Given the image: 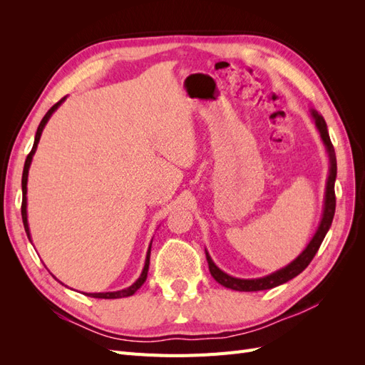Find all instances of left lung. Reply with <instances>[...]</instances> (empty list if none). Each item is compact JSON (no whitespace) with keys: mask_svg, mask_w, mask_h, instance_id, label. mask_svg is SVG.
Wrapping results in <instances>:
<instances>
[{"mask_svg":"<svg viewBox=\"0 0 365 365\" xmlns=\"http://www.w3.org/2000/svg\"><path fill=\"white\" fill-rule=\"evenodd\" d=\"M311 115L315 121V126L319 132V137H322L326 150L329 153V161H330V169H329V176H327V182H326V196H324V208H323V217L322 222L318 225L317 233L314 235L312 240L309 242L304 251L298 256L295 260H292L288 267H284L279 271H275L269 275H264V277L260 279H237V277H231V275L225 274L224 271H220L215 262L210 257V254L205 251L207 262H208V269L210 274L213 275V279L220 283L225 288L235 289V291H244V292H254V291H264V289H271L275 288V286L283 284L286 282H289L291 279L297 277L298 274L304 271L307 268V264L312 262L315 257V254L322 245V242L324 240L327 231L332 225L334 215H335V180H336V158H335V150L332 146V141H330L329 132H327V125L323 118V115H319L315 109H311Z\"/></svg>","mask_w":365,"mask_h":365,"instance_id":"left-lung-1","label":"left lung"}]
</instances>
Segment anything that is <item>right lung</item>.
Instances as JSON below:
<instances>
[{
	"label": "right lung",
	"instance_id": "1",
	"mask_svg": "<svg viewBox=\"0 0 365 365\" xmlns=\"http://www.w3.org/2000/svg\"><path fill=\"white\" fill-rule=\"evenodd\" d=\"M65 98H67V97H62L61 101H59L56 105H53V106L48 109V113H47L46 115H43V118L41 120V123H39L38 130H36V135H35V143H33V148H31L30 153L27 155V160H26V163H24L23 181H21V184H23V204H21V215H23L24 228H26V233H27V237L30 239V242H31V237H30V230H29V222H27V178H29V169H30V164H31V158H33V155H35V152H36L38 143H39V138H41V134H42L43 128H46L47 121L50 120L51 114H53L54 111H56V109L61 106V103L65 101ZM150 247H152V244L149 245V250H148V254H146L145 268H143L141 275H140L138 280H137L134 284H130V286H129V288H126V289H121V291H115V292H96V294H85V292H83V294H85V295H88V297H94V298H123V297H129V295H132V294H135V292H137V289H140V288H141V284L145 283V282H146V279H148L149 259H150Z\"/></svg>",
	"mask_w": 365,
	"mask_h": 365
}]
</instances>
